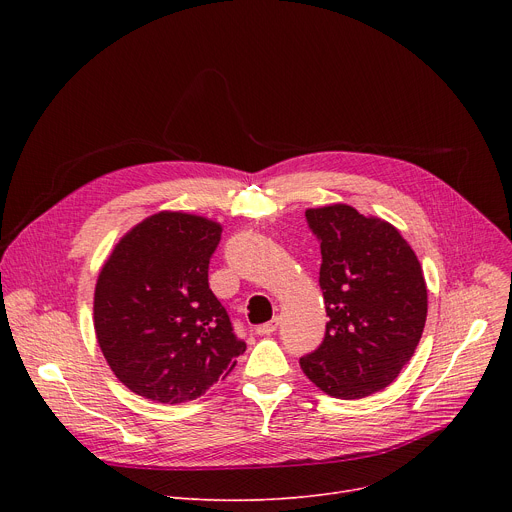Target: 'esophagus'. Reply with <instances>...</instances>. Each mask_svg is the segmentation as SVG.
Returning <instances> with one entry per match:
<instances>
[{"label":"esophagus","mask_w":512,"mask_h":512,"mask_svg":"<svg viewBox=\"0 0 512 512\" xmlns=\"http://www.w3.org/2000/svg\"><path fill=\"white\" fill-rule=\"evenodd\" d=\"M278 324H280V317H274V319L267 321V324L257 326V330H255V332H257L259 336H270V334H274V332H276Z\"/></svg>","instance_id":"esophagus-1"}]
</instances>
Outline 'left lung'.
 <instances>
[{
  "instance_id": "8db88e82",
  "label": "left lung",
  "mask_w": 512,
  "mask_h": 512,
  "mask_svg": "<svg viewBox=\"0 0 512 512\" xmlns=\"http://www.w3.org/2000/svg\"><path fill=\"white\" fill-rule=\"evenodd\" d=\"M319 240L326 336L301 359L307 378L334 398H363L390 386L405 367L427 317L417 255L400 232L355 207L307 209Z\"/></svg>"
}]
</instances>
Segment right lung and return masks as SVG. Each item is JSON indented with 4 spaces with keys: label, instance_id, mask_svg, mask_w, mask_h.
Wrapping results in <instances>:
<instances>
[{
    "label": "right lung",
    "instance_id": "add662e5",
    "mask_svg": "<svg viewBox=\"0 0 512 512\" xmlns=\"http://www.w3.org/2000/svg\"><path fill=\"white\" fill-rule=\"evenodd\" d=\"M222 228L161 211L134 226L95 286V334L116 378L155 402L195 400L247 351L209 288Z\"/></svg>",
    "mask_w": 512,
    "mask_h": 512
}]
</instances>
